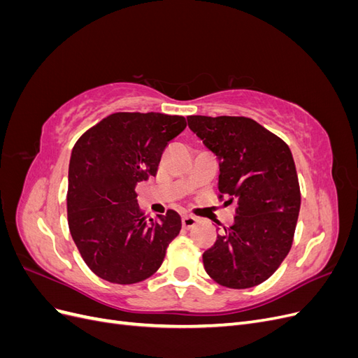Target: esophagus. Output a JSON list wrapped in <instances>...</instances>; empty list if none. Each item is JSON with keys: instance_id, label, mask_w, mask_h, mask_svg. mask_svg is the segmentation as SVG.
Returning a JSON list of instances; mask_svg holds the SVG:
<instances>
[{"instance_id": "esophagus-1", "label": "esophagus", "mask_w": 358, "mask_h": 358, "mask_svg": "<svg viewBox=\"0 0 358 358\" xmlns=\"http://www.w3.org/2000/svg\"><path fill=\"white\" fill-rule=\"evenodd\" d=\"M197 220L194 218V216H189V215H183L182 216V227L183 229H192L194 225H196Z\"/></svg>"}]
</instances>
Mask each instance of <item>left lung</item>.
<instances>
[{"label":"left lung","instance_id":"obj_1","mask_svg":"<svg viewBox=\"0 0 358 358\" xmlns=\"http://www.w3.org/2000/svg\"><path fill=\"white\" fill-rule=\"evenodd\" d=\"M191 131L220 159V201L236 203L234 222L203 254L216 284L245 289L272 276L288 255L300 185L282 138L245 116H188Z\"/></svg>","mask_w":358,"mask_h":358}]
</instances>
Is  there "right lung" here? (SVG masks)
Segmentation results:
<instances>
[{"mask_svg":"<svg viewBox=\"0 0 358 358\" xmlns=\"http://www.w3.org/2000/svg\"><path fill=\"white\" fill-rule=\"evenodd\" d=\"M187 127L183 116L117 112L85 131L69 167L67 218L92 272L112 284H137L164 262L182 229L178 212L157 220L138 208L136 185L157 176L162 152Z\"/></svg>","mask_w":358,"mask_h":358,"instance_id":"right-lung-1","label":"right lung"}]
</instances>
